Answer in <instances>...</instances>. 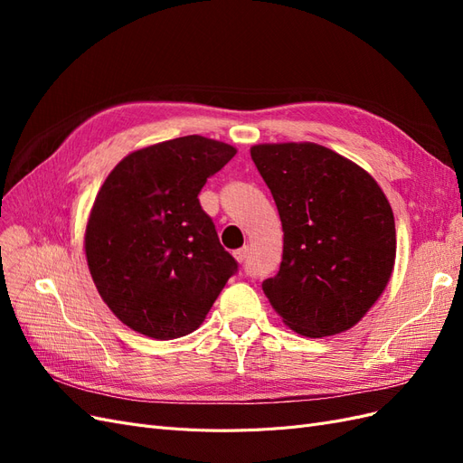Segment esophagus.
I'll list each match as a JSON object with an SVG mask.
<instances>
[{
    "label": "esophagus",
    "instance_id": "obj_1",
    "mask_svg": "<svg viewBox=\"0 0 463 463\" xmlns=\"http://www.w3.org/2000/svg\"><path fill=\"white\" fill-rule=\"evenodd\" d=\"M247 255H249V247H241V249L233 250V259H235L237 262H245Z\"/></svg>",
    "mask_w": 463,
    "mask_h": 463
}]
</instances>
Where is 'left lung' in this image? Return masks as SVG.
<instances>
[{
  "mask_svg": "<svg viewBox=\"0 0 463 463\" xmlns=\"http://www.w3.org/2000/svg\"><path fill=\"white\" fill-rule=\"evenodd\" d=\"M284 232L282 264L262 282L284 325L307 338L345 332L390 282L396 226L383 189L355 162L315 143L250 146Z\"/></svg>",
  "mask_w": 463,
  "mask_h": 463,
  "instance_id": "obj_1",
  "label": "left lung"
}]
</instances>
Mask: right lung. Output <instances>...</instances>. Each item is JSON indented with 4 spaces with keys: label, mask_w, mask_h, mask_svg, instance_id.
Wrapping results in <instances>:
<instances>
[{
    "label": "right lung",
    "mask_w": 463,
    "mask_h": 463,
    "mask_svg": "<svg viewBox=\"0 0 463 463\" xmlns=\"http://www.w3.org/2000/svg\"><path fill=\"white\" fill-rule=\"evenodd\" d=\"M232 145L187 135L128 154L96 194L85 230L94 286L123 325L156 340L197 330L237 262L201 208Z\"/></svg>",
    "instance_id": "obj_1"
}]
</instances>
